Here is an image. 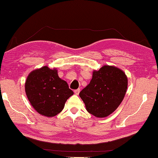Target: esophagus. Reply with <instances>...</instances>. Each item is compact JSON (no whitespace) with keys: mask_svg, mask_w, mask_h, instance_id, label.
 <instances>
[{"mask_svg":"<svg viewBox=\"0 0 158 158\" xmlns=\"http://www.w3.org/2000/svg\"><path fill=\"white\" fill-rule=\"evenodd\" d=\"M79 92H80V89H77L76 90H74V94L76 95H79Z\"/></svg>","mask_w":158,"mask_h":158,"instance_id":"34e87169","label":"esophagus"}]
</instances>
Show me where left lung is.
I'll return each instance as SVG.
<instances>
[{
  "instance_id": "1",
  "label": "left lung",
  "mask_w": 158,
  "mask_h": 158,
  "mask_svg": "<svg viewBox=\"0 0 158 158\" xmlns=\"http://www.w3.org/2000/svg\"><path fill=\"white\" fill-rule=\"evenodd\" d=\"M128 81L123 71L105 65L93 72L89 84L79 93L89 113L106 117L121 103L126 94Z\"/></svg>"
}]
</instances>
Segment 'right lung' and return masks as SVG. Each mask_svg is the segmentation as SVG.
I'll use <instances>...</instances> for the list:
<instances>
[{"label":"right lung","instance_id":"obj_1","mask_svg":"<svg viewBox=\"0 0 158 158\" xmlns=\"http://www.w3.org/2000/svg\"><path fill=\"white\" fill-rule=\"evenodd\" d=\"M25 91L34 108L46 117L60 113L67 100L74 94L67 82L58 77L57 70L46 66L29 74Z\"/></svg>","mask_w":158,"mask_h":158}]
</instances>
